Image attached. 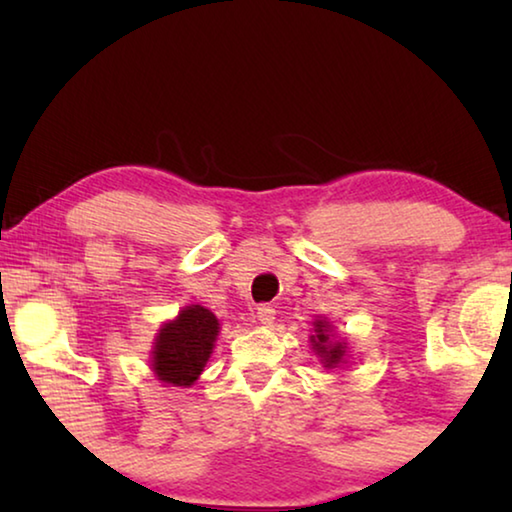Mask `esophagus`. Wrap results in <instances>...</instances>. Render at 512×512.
<instances>
[{
  "mask_svg": "<svg viewBox=\"0 0 512 512\" xmlns=\"http://www.w3.org/2000/svg\"><path fill=\"white\" fill-rule=\"evenodd\" d=\"M257 320L262 325H273L275 320V309L271 305H259L257 307Z\"/></svg>",
  "mask_w": 512,
  "mask_h": 512,
  "instance_id": "esophagus-1",
  "label": "esophagus"
}]
</instances>
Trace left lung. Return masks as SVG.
I'll list each match as a JSON object with an SVG mask.
<instances>
[{
	"instance_id": "obj_1",
	"label": "left lung",
	"mask_w": 512,
	"mask_h": 512,
	"mask_svg": "<svg viewBox=\"0 0 512 512\" xmlns=\"http://www.w3.org/2000/svg\"><path fill=\"white\" fill-rule=\"evenodd\" d=\"M327 323H323V320H318L316 323V336H311V343H314V348H316V352L320 354V357H323V361H325V366L329 368V366H334V363H339L341 359H343V345H339V343H329V334H327Z\"/></svg>"
}]
</instances>
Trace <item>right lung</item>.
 Instances as JSON below:
<instances>
[{
  "mask_svg": "<svg viewBox=\"0 0 512 512\" xmlns=\"http://www.w3.org/2000/svg\"><path fill=\"white\" fill-rule=\"evenodd\" d=\"M219 320L210 309L192 305L180 311L173 323L164 325L153 350V370L173 386H189L201 375L210 359Z\"/></svg>",
  "mask_w": 512,
  "mask_h": 512,
  "instance_id": "obj_1",
  "label": "right lung"
}]
</instances>
